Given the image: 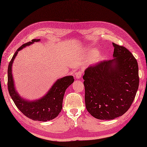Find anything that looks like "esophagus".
<instances>
[{
	"label": "esophagus",
	"instance_id": "1",
	"mask_svg": "<svg viewBox=\"0 0 147 147\" xmlns=\"http://www.w3.org/2000/svg\"><path fill=\"white\" fill-rule=\"evenodd\" d=\"M82 76V72L79 71V72H77V73H75V78L77 80L80 79Z\"/></svg>",
	"mask_w": 147,
	"mask_h": 147
}]
</instances>
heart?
<instances>
[{
	"instance_id": "heart-1",
	"label": "heart",
	"mask_w": 147,
	"mask_h": 147,
	"mask_svg": "<svg viewBox=\"0 0 147 147\" xmlns=\"http://www.w3.org/2000/svg\"><path fill=\"white\" fill-rule=\"evenodd\" d=\"M96 52H97V51H96V49L90 50V51H88V54H89V55H90V56H93V55H95L96 54ZM101 58H102V55H101V54H96V55L95 56V59H96V61L100 60Z\"/></svg>"
}]
</instances>
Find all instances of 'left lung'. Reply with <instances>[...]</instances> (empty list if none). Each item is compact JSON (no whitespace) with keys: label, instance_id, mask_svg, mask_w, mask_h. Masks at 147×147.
Here are the masks:
<instances>
[{"label":"left lung","instance_id":"obj_1","mask_svg":"<svg viewBox=\"0 0 147 147\" xmlns=\"http://www.w3.org/2000/svg\"><path fill=\"white\" fill-rule=\"evenodd\" d=\"M112 45L114 59L89 66L83 77L86 108L101 120L114 119L127 111L139 86L136 59L124 47Z\"/></svg>","mask_w":147,"mask_h":147}]
</instances>
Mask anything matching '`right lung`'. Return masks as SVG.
<instances>
[{
	"instance_id": "obj_1",
	"label": "right lung",
	"mask_w": 147,
	"mask_h": 147,
	"mask_svg": "<svg viewBox=\"0 0 147 147\" xmlns=\"http://www.w3.org/2000/svg\"><path fill=\"white\" fill-rule=\"evenodd\" d=\"M40 41V39H33L32 42L21 45L15 52L8 66L7 85L11 97L22 113L32 120L45 122L55 118L61 112L65 90L74 82V80L73 76H67L58 79L48 92L40 99L30 101L21 97L15 88L12 74V63L19 51L26 46Z\"/></svg>"
}]
</instances>
